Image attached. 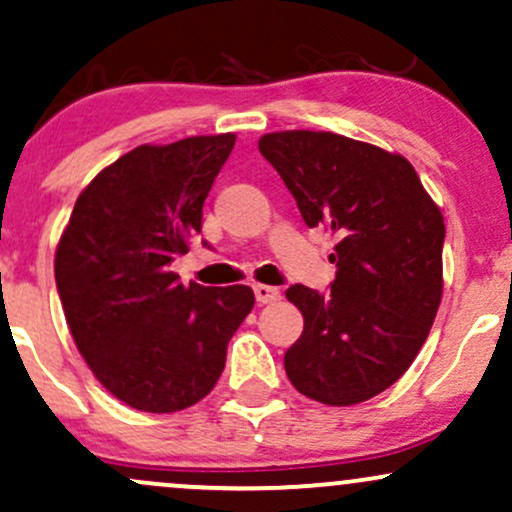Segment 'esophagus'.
<instances>
[{"instance_id": "esophagus-1", "label": "esophagus", "mask_w": 512, "mask_h": 512, "mask_svg": "<svg viewBox=\"0 0 512 512\" xmlns=\"http://www.w3.org/2000/svg\"><path fill=\"white\" fill-rule=\"evenodd\" d=\"M255 298L257 303H274L281 298V291L276 286H267V284H255Z\"/></svg>"}]
</instances>
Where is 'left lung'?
<instances>
[{"label":"left lung","mask_w":512,"mask_h":512,"mask_svg":"<svg viewBox=\"0 0 512 512\" xmlns=\"http://www.w3.org/2000/svg\"><path fill=\"white\" fill-rule=\"evenodd\" d=\"M310 228L334 233L330 293L293 284L303 334L286 351L291 385L349 407L397 383L424 346L443 296L445 223L404 156L332 132L260 139Z\"/></svg>","instance_id":"obj_1"}]
</instances>
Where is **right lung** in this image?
Segmentation results:
<instances>
[{"label": "right lung", "instance_id": "right-lung-1", "mask_svg": "<svg viewBox=\"0 0 512 512\" xmlns=\"http://www.w3.org/2000/svg\"><path fill=\"white\" fill-rule=\"evenodd\" d=\"M233 144L236 134L137 146L88 182L57 245L76 349L132 409L170 414L207 397L255 305L250 286H182L170 272L202 233L204 199Z\"/></svg>", "mask_w": 512, "mask_h": 512}]
</instances>
